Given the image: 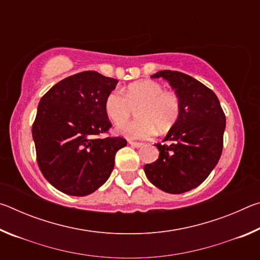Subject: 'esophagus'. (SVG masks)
Here are the masks:
<instances>
[{"label":"esophagus","instance_id":"34e87169","mask_svg":"<svg viewBox=\"0 0 260 260\" xmlns=\"http://www.w3.org/2000/svg\"><path fill=\"white\" fill-rule=\"evenodd\" d=\"M132 147H134V148H140V147H142L143 146V143H141V142H134V141H129L128 142Z\"/></svg>","mask_w":260,"mask_h":260}]
</instances>
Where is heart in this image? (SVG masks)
<instances>
[{"mask_svg":"<svg viewBox=\"0 0 260 260\" xmlns=\"http://www.w3.org/2000/svg\"><path fill=\"white\" fill-rule=\"evenodd\" d=\"M133 109H136L138 119L117 127V133L127 139L143 140L158 131L170 129L179 119L181 102L179 96L166 91L159 82L143 80L132 83L125 93L112 90L104 102V110L109 119L114 124H120L128 118Z\"/></svg>","mask_w":260,"mask_h":260,"instance_id":"b5f03b06","label":"heart"}]
</instances>
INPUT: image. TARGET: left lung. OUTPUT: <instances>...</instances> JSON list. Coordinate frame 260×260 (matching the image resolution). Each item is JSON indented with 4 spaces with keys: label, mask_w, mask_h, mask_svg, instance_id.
<instances>
[{
    "label": "left lung",
    "mask_w": 260,
    "mask_h": 260,
    "mask_svg": "<svg viewBox=\"0 0 260 260\" xmlns=\"http://www.w3.org/2000/svg\"><path fill=\"white\" fill-rule=\"evenodd\" d=\"M151 78L169 81L181 102V112L162 140L167 144H156L158 159L144 165V172L160 190L182 193L200 186L218 164L226 117L217 95L188 74L164 70Z\"/></svg>",
    "instance_id": "8db88e82"
}]
</instances>
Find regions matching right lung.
I'll return each mask as SVG.
<instances>
[{"instance_id": "add662e5", "label": "right lung", "mask_w": 260, "mask_h": 260, "mask_svg": "<svg viewBox=\"0 0 260 260\" xmlns=\"http://www.w3.org/2000/svg\"><path fill=\"white\" fill-rule=\"evenodd\" d=\"M118 80L95 71L68 77L42 96L32 127L37 160L51 186L87 196L109 179L116 152L127 141L98 139L111 122L104 102Z\"/></svg>"}]
</instances>
